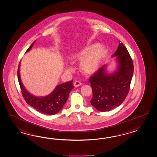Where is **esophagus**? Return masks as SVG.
Returning a JSON list of instances; mask_svg holds the SVG:
<instances>
[{"label": "esophagus", "instance_id": "esophagus-1", "mask_svg": "<svg viewBox=\"0 0 157 157\" xmlns=\"http://www.w3.org/2000/svg\"><path fill=\"white\" fill-rule=\"evenodd\" d=\"M81 85H82V83L80 81H75L74 83V86L75 87H78V86H80Z\"/></svg>", "mask_w": 157, "mask_h": 157}]
</instances>
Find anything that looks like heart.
I'll use <instances>...</instances> for the list:
<instances>
[{"mask_svg":"<svg viewBox=\"0 0 157 157\" xmlns=\"http://www.w3.org/2000/svg\"><path fill=\"white\" fill-rule=\"evenodd\" d=\"M106 48L102 44L90 45L80 51L72 54L71 59L79 61L81 59V69L86 74L96 72L102 60L106 56Z\"/></svg>","mask_w":157,"mask_h":157,"instance_id":"heart-1","label":"heart"}]
</instances>
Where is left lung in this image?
<instances>
[{"label": "left lung", "mask_w": 157, "mask_h": 157, "mask_svg": "<svg viewBox=\"0 0 157 157\" xmlns=\"http://www.w3.org/2000/svg\"><path fill=\"white\" fill-rule=\"evenodd\" d=\"M113 56H117V71L108 74L104 65L89 78L93 90L91 104L99 111H110L121 105L130 90L134 72L132 58L123 43L120 42Z\"/></svg>", "instance_id": "8db88e82"}]
</instances>
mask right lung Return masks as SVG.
<instances>
[{
  "instance_id": "right-lung-1",
  "label": "right lung",
  "mask_w": 157,
  "mask_h": 157,
  "mask_svg": "<svg viewBox=\"0 0 157 157\" xmlns=\"http://www.w3.org/2000/svg\"><path fill=\"white\" fill-rule=\"evenodd\" d=\"M35 40L27 49L26 52L30 51ZM17 78L22 95L25 102L39 112L44 114L54 115L58 113L67 101L69 93L74 88L72 81L58 85L49 95L38 98L30 94L21 83L19 75V65L17 69Z\"/></svg>"
}]
</instances>
